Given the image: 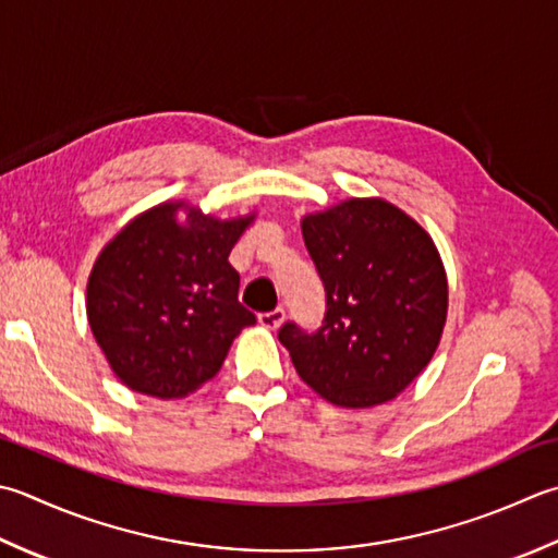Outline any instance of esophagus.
Returning <instances> with one entry per match:
<instances>
[{"mask_svg":"<svg viewBox=\"0 0 558 558\" xmlns=\"http://www.w3.org/2000/svg\"><path fill=\"white\" fill-rule=\"evenodd\" d=\"M282 322H286V312H282V310L258 314V324L264 326V329H270V331H276Z\"/></svg>","mask_w":558,"mask_h":558,"instance_id":"34e87169","label":"esophagus"}]
</instances>
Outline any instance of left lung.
<instances>
[{
	"label": "left lung",
	"instance_id": "obj_1",
	"mask_svg": "<svg viewBox=\"0 0 558 558\" xmlns=\"http://www.w3.org/2000/svg\"><path fill=\"white\" fill-rule=\"evenodd\" d=\"M326 290L316 333L280 329L302 381L343 409L401 395L438 351L447 276L430 234L385 198H348L302 217Z\"/></svg>",
	"mask_w": 558,
	"mask_h": 558
}]
</instances>
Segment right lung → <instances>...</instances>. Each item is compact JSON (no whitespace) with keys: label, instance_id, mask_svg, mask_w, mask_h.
<instances>
[{"label":"right lung","instance_id":"right-lung-1","mask_svg":"<svg viewBox=\"0 0 558 558\" xmlns=\"http://www.w3.org/2000/svg\"><path fill=\"white\" fill-rule=\"evenodd\" d=\"M254 220L256 213L220 220L167 201L101 248L86 282V319L128 389L183 399L220 373L234 338L256 324L236 300L239 272L229 264Z\"/></svg>","mask_w":558,"mask_h":558}]
</instances>
